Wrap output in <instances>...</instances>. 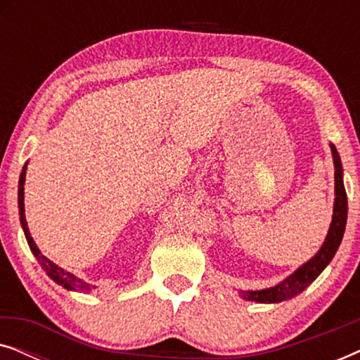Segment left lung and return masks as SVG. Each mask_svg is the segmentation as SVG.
<instances>
[{
    "label": "left lung",
    "instance_id": "1",
    "mask_svg": "<svg viewBox=\"0 0 360 360\" xmlns=\"http://www.w3.org/2000/svg\"><path fill=\"white\" fill-rule=\"evenodd\" d=\"M329 147H331L334 164V196L336 198H334L333 219L329 224L326 239L308 262L300 265L293 274H290L287 278H283L274 287L262 290H239V297L243 300L255 303H280L297 297L319 277V274L328 267L334 254L338 252L347 223V195L342 180L341 157H339V152L334 144H329Z\"/></svg>",
    "mask_w": 360,
    "mask_h": 360
}]
</instances>
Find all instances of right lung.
I'll list each match as a JSON object with an SVG mask.
<instances>
[{
    "instance_id": "right-lung-1",
    "label": "right lung",
    "mask_w": 360,
    "mask_h": 360,
    "mask_svg": "<svg viewBox=\"0 0 360 360\" xmlns=\"http://www.w3.org/2000/svg\"><path fill=\"white\" fill-rule=\"evenodd\" d=\"M26 170H27V162L22 167L21 175H19V186H18V206H19V221H21L24 236H26V240L29 244V249L31 252L36 255V259L41 264V267L46 270V274L51 277L53 282L62 285L63 288L72 290V292H82V293H91V290L95 288L93 285H90L88 282H85L83 278H78L73 275L72 272H67L65 269L58 267L57 264H53L52 260H49L46 255H42L41 250L34 243L31 233H29L27 228V221H26V214H24V184H26Z\"/></svg>"
}]
</instances>
